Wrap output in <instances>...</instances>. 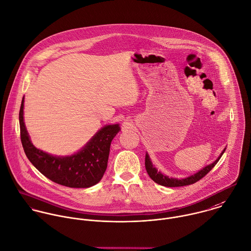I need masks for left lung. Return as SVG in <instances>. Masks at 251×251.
I'll return each mask as SVG.
<instances>
[{
	"label": "left lung",
	"instance_id": "obj_1",
	"mask_svg": "<svg viewBox=\"0 0 251 251\" xmlns=\"http://www.w3.org/2000/svg\"><path fill=\"white\" fill-rule=\"evenodd\" d=\"M226 148H224V150L221 152V154L219 155V157L211 164L202 167L201 170L197 171L196 173L189 175L185 178H173V177H169L166 174L162 173L161 171L158 170V168L155 167L151 161V158L149 156V154L146 152V156H145V167L147 170V173L149 174V176L151 177V179L153 181H155L156 183L162 185V186H166V187H181V186H186V185H191L196 183L197 181H199L200 179H201L203 176H205L213 167L218 163V161L220 160V158L222 157V155L224 154Z\"/></svg>",
	"mask_w": 251,
	"mask_h": 251
}]
</instances>
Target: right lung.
Masks as SVG:
<instances>
[{
  "label": "right lung",
  "mask_w": 251,
  "mask_h": 251,
  "mask_svg": "<svg viewBox=\"0 0 251 251\" xmlns=\"http://www.w3.org/2000/svg\"><path fill=\"white\" fill-rule=\"evenodd\" d=\"M24 96L19 111L20 137L28 160L51 181L70 188H89L97 184L107 168L110 146L121 130L120 124L101 127L79 151L69 156H56L36 148L24 123Z\"/></svg>",
  "instance_id": "add662e5"
}]
</instances>
